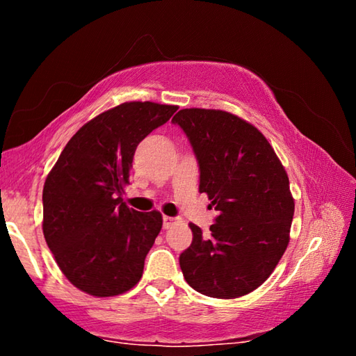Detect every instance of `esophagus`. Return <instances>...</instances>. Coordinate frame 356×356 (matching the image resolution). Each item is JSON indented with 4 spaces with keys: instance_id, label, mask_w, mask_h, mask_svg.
Wrapping results in <instances>:
<instances>
[{
    "instance_id": "34e87169",
    "label": "esophagus",
    "mask_w": 356,
    "mask_h": 356,
    "mask_svg": "<svg viewBox=\"0 0 356 356\" xmlns=\"http://www.w3.org/2000/svg\"><path fill=\"white\" fill-rule=\"evenodd\" d=\"M174 222H176V218H172V216H163V227L165 229L171 227Z\"/></svg>"
}]
</instances>
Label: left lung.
Listing matches in <instances>:
<instances>
[{
	"instance_id": "8db88e82",
	"label": "left lung",
	"mask_w": 356,
	"mask_h": 356,
	"mask_svg": "<svg viewBox=\"0 0 356 356\" xmlns=\"http://www.w3.org/2000/svg\"><path fill=\"white\" fill-rule=\"evenodd\" d=\"M200 163V191L218 210L210 236L190 222L193 242L179 257L200 293L238 298L273 273L289 245L295 202L284 166L261 131L222 110L185 108L172 118Z\"/></svg>"
}]
</instances>
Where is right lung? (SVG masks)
Returning <instances> with one entry per match:
<instances>
[{
    "label": "right lung",
    "mask_w": 356,
    "mask_h": 356,
    "mask_svg": "<svg viewBox=\"0 0 356 356\" xmlns=\"http://www.w3.org/2000/svg\"><path fill=\"white\" fill-rule=\"evenodd\" d=\"M176 105L125 102L89 120L65 144L44 185V237L76 289L114 297L141 280L161 231L159 210L122 202L136 146L170 120Z\"/></svg>",
    "instance_id": "add662e5"
}]
</instances>
